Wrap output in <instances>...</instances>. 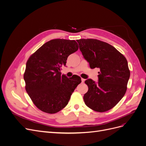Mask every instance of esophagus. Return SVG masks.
I'll return each mask as SVG.
<instances>
[{"instance_id": "esophagus-1", "label": "esophagus", "mask_w": 146, "mask_h": 146, "mask_svg": "<svg viewBox=\"0 0 146 146\" xmlns=\"http://www.w3.org/2000/svg\"><path fill=\"white\" fill-rule=\"evenodd\" d=\"M85 79H84V78H81V81H82V82H84V81H85Z\"/></svg>"}]
</instances>
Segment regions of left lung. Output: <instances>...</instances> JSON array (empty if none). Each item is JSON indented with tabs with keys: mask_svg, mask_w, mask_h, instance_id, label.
<instances>
[{
	"mask_svg": "<svg viewBox=\"0 0 146 146\" xmlns=\"http://www.w3.org/2000/svg\"><path fill=\"white\" fill-rule=\"evenodd\" d=\"M83 57L93 69L99 68L98 82L87 79L86 105L99 112L113 108L123 97L130 77L128 62L122 54L106 42L96 39L77 40Z\"/></svg>",
	"mask_w": 146,
	"mask_h": 146,
	"instance_id": "obj_1",
	"label": "left lung"
}]
</instances>
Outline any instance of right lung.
I'll return each mask as SVG.
<instances>
[{
  "mask_svg": "<svg viewBox=\"0 0 146 146\" xmlns=\"http://www.w3.org/2000/svg\"><path fill=\"white\" fill-rule=\"evenodd\" d=\"M78 49L75 40L53 39L41 46L27 60L24 75L26 92L43 112L52 114L64 109L81 82L79 76L68 78L60 73L68 57Z\"/></svg>",
  "mask_w": 146,
  "mask_h": 146,
  "instance_id": "add662e5",
  "label": "right lung"
}]
</instances>
